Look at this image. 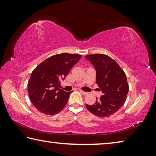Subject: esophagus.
I'll return each mask as SVG.
<instances>
[{
  "mask_svg": "<svg viewBox=\"0 0 156 156\" xmlns=\"http://www.w3.org/2000/svg\"><path fill=\"white\" fill-rule=\"evenodd\" d=\"M80 93L82 94L83 95H84V96H86V95L88 94L87 92H85V91H81V90L80 91Z\"/></svg>",
  "mask_w": 156,
  "mask_h": 156,
  "instance_id": "34e87169",
  "label": "esophagus"
}]
</instances>
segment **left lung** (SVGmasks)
<instances>
[{
	"mask_svg": "<svg viewBox=\"0 0 156 156\" xmlns=\"http://www.w3.org/2000/svg\"><path fill=\"white\" fill-rule=\"evenodd\" d=\"M85 58L96 69V84L102 92L94 105H86V107L95 115L108 117L125 104L129 91L126 76L118 63L107 55L91 54Z\"/></svg>",
	"mask_w": 156,
	"mask_h": 156,
	"instance_id": "8db88e82",
	"label": "left lung"
}]
</instances>
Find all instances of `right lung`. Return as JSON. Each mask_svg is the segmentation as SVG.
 Instances as JSON below:
<instances>
[{"mask_svg":"<svg viewBox=\"0 0 156 156\" xmlns=\"http://www.w3.org/2000/svg\"><path fill=\"white\" fill-rule=\"evenodd\" d=\"M81 55L67 53L54 55L35 68L28 83V93L37 109L46 115H55L65 107L72 92L59 89Z\"/></svg>","mask_w":156,"mask_h":156,"instance_id":"right-lung-1","label":"right lung"}]
</instances>
